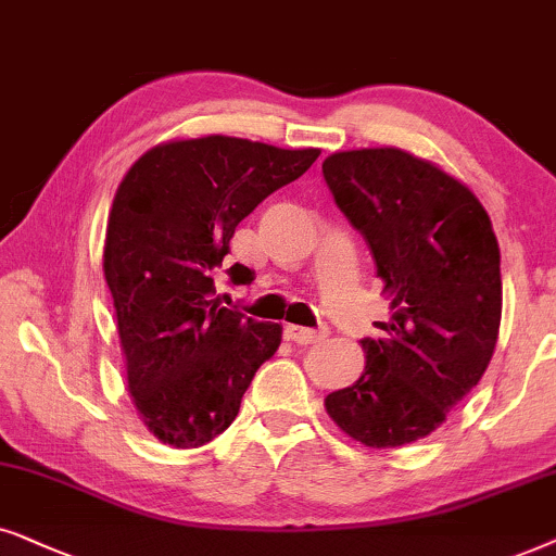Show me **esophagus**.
I'll return each mask as SVG.
<instances>
[{
	"label": "esophagus",
	"instance_id": "1",
	"mask_svg": "<svg viewBox=\"0 0 556 556\" xmlns=\"http://www.w3.org/2000/svg\"><path fill=\"white\" fill-rule=\"evenodd\" d=\"M285 338L294 343H317V340L328 338V328H302V325H285Z\"/></svg>",
	"mask_w": 556,
	"mask_h": 556
}]
</instances>
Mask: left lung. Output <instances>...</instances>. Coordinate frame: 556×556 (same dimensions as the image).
<instances>
[{
	"label": "left lung",
	"mask_w": 556,
	"mask_h": 556,
	"mask_svg": "<svg viewBox=\"0 0 556 556\" xmlns=\"http://www.w3.org/2000/svg\"><path fill=\"white\" fill-rule=\"evenodd\" d=\"M325 182L371 249L391 298L381 338H364L366 371L325 409L366 447L434 432L478 387L498 340L501 251L472 192L404 150L336 152Z\"/></svg>",
	"instance_id": "obj_1"
}]
</instances>
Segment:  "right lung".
<instances>
[{"mask_svg": "<svg viewBox=\"0 0 556 556\" xmlns=\"http://www.w3.org/2000/svg\"><path fill=\"white\" fill-rule=\"evenodd\" d=\"M317 154L220 135L180 139L142 154L118 185L103 274L131 399L165 445L201 447L224 432L282 343V325L220 305L213 274L236 226ZM226 274L231 285L254 282L239 262Z\"/></svg>", "mask_w": 556, "mask_h": 556, "instance_id": "right-lung-1", "label": "right lung"}]
</instances>
